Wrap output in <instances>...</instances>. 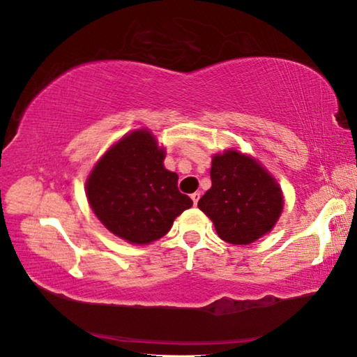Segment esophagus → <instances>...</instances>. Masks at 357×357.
<instances>
[{
	"instance_id": "1",
	"label": "esophagus",
	"mask_w": 357,
	"mask_h": 357,
	"mask_svg": "<svg viewBox=\"0 0 357 357\" xmlns=\"http://www.w3.org/2000/svg\"><path fill=\"white\" fill-rule=\"evenodd\" d=\"M190 198H192V202H193V206H197L198 200H200V193H192Z\"/></svg>"
}]
</instances>
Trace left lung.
Instances as JSON below:
<instances>
[{
  "label": "left lung",
  "instance_id": "obj_1",
  "mask_svg": "<svg viewBox=\"0 0 357 357\" xmlns=\"http://www.w3.org/2000/svg\"><path fill=\"white\" fill-rule=\"evenodd\" d=\"M211 189L198 202L220 239L250 244L271 231L283 208L282 190L264 168L238 151L213 157Z\"/></svg>",
  "mask_w": 357,
  "mask_h": 357
}]
</instances>
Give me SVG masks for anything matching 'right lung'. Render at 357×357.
Instances as JSON below:
<instances>
[{
  "instance_id": "obj_1",
  "label": "right lung",
  "mask_w": 357,
  "mask_h": 357,
  "mask_svg": "<svg viewBox=\"0 0 357 357\" xmlns=\"http://www.w3.org/2000/svg\"><path fill=\"white\" fill-rule=\"evenodd\" d=\"M164 149L148 130H135L107 151L86 183L94 214L130 244H149L170 231L192 206L178 189V174L165 170Z\"/></svg>"
}]
</instances>
